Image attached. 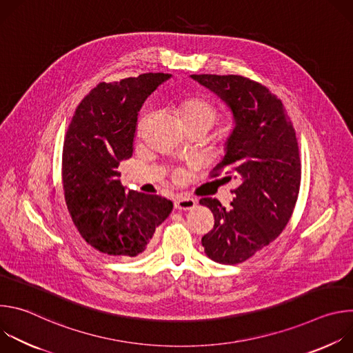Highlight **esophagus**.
<instances>
[{
	"mask_svg": "<svg viewBox=\"0 0 353 353\" xmlns=\"http://www.w3.org/2000/svg\"><path fill=\"white\" fill-rule=\"evenodd\" d=\"M195 207V199L183 194H179L176 196L174 201V208L176 210H181V211H187V210H192Z\"/></svg>",
	"mask_w": 353,
	"mask_h": 353,
	"instance_id": "obj_1",
	"label": "esophagus"
}]
</instances>
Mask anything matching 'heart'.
Returning a JSON list of instances; mask_svg holds the SVG:
<instances>
[{
	"mask_svg": "<svg viewBox=\"0 0 353 353\" xmlns=\"http://www.w3.org/2000/svg\"><path fill=\"white\" fill-rule=\"evenodd\" d=\"M176 114L184 128L201 127L207 131L219 119V110L201 96L184 97L176 106Z\"/></svg>",
	"mask_w": 353,
	"mask_h": 353,
	"instance_id": "b5f03b06",
	"label": "heart"
}]
</instances>
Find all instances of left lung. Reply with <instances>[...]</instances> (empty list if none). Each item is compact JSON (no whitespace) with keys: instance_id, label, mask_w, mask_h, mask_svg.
<instances>
[{"instance_id":"obj_1","label":"left lung","mask_w":353,"mask_h":353,"mask_svg":"<svg viewBox=\"0 0 353 353\" xmlns=\"http://www.w3.org/2000/svg\"><path fill=\"white\" fill-rule=\"evenodd\" d=\"M216 93L233 113L226 154L211 176L226 169L239 180L230 208L201 198L215 225L201 243L219 264H239L274 241L288 225L300 188L301 166L294 128L270 89L240 75H191ZM232 179V176H229Z\"/></svg>"}]
</instances>
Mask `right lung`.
Returning a JSON list of instances; mask_svg holds the SVG:
<instances>
[{
	"label": "right lung",
	"instance_id": "add662e5",
	"mask_svg": "<svg viewBox=\"0 0 353 353\" xmlns=\"http://www.w3.org/2000/svg\"><path fill=\"white\" fill-rule=\"evenodd\" d=\"M169 74L100 82L78 105L63 146L65 204L93 248L120 259L146 250L173 203L161 195L125 191L119 165L132 157L138 112Z\"/></svg>",
	"mask_w": 353,
	"mask_h": 353
}]
</instances>
